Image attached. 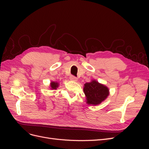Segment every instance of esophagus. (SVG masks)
Wrapping results in <instances>:
<instances>
[{
  "mask_svg": "<svg viewBox=\"0 0 149 149\" xmlns=\"http://www.w3.org/2000/svg\"><path fill=\"white\" fill-rule=\"evenodd\" d=\"M70 79L71 80V81H77V78L76 77H75V76H73V75H71V76H70Z\"/></svg>",
  "mask_w": 149,
  "mask_h": 149,
  "instance_id": "1",
  "label": "esophagus"
}]
</instances>
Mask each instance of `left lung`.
Returning <instances> with one entry per match:
<instances>
[{"label":"left lung","instance_id":"obj_1","mask_svg":"<svg viewBox=\"0 0 149 149\" xmlns=\"http://www.w3.org/2000/svg\"><path fill=\"white\" fill-rule=\"evenodd\" d=\"M84 86L83 91L86 97V103L89 105L100 104L106 100L109 94L108 88L96 80L85 83Z\"/></svg>","mask_w":149,"mask_h":149}]
</instances>
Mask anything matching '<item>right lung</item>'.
Masks as SVG:
<instances>
[{"label":"right lung","instance_id":"obj_1","mask_svg":"<svg viewBox=\"0 0 149 149\" xmlns=\"http://www.w3.org/2000/svg\"><path fill=\"white\" fill-rule=\"evenodd\" d=\"M58 85H59V84H58L57 82H52L50 84V87H51L50 89H56L58 87Z\"/></svg>","mask_w":149,"mask_h":149}]
</instances>
